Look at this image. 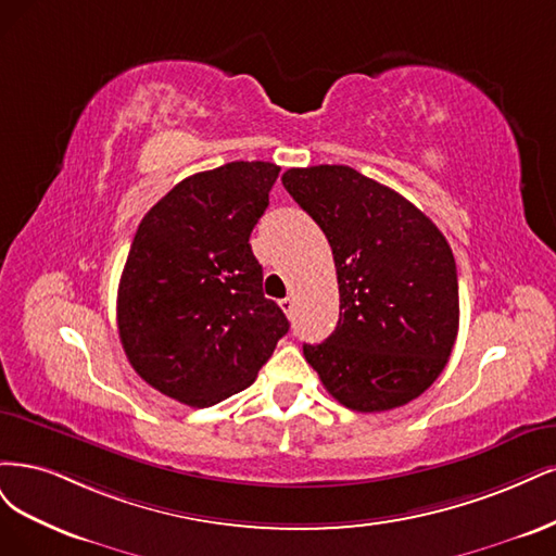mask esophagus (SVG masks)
<instances>
[{
	"instance_id": "obj_1",
	"label": "esophagus",
	"mask_w": 556,
	"mask_h": 556,
	"mask_svg": "<svg viewBox=\"0 0 556 556\" xmlns=\"http://www.w3.org/2000/svg\"><path fill=\"white\" fill-rule=\"evenodd\" d=\"M279 307L283 309L286 316H291V314H293V307H295V298H293V295H286L283 300H279Z\"/></svg>"
}]
</instances>
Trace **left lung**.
<instances>
[{
    "mask_svg": "<svg viewBox=\"0 0 556 556\" xmlns=\"http://www.w3.org/2000/svg\"><path fill=\"white\" fill-rule=\"evenodd\" d=\"M281 182L326 232L337 267V328L302 346L307 363L351 410L379 414L416 400L457 339L451 244L402 193L355 168H289Z\"/></svg>",
    "mask_w": 556,
    "mask_h": 556,
    "instance_id": "1",
    "label": "left lung"
}]
</instances>
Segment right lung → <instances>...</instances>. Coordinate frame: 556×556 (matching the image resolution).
I'll list each match as a JSON object with an SVG mask.
<instances>
[{"mask_svg": "<svg viewBox=\"0 0 556 556\" xmlns=\"http://www.w3.org/2000/svg\"><path fill=\"white\" fill-rule=\"evenodd\" d=\"M279 166L230 161L175 185L142 217L117 289V330L138 376L166 397L212 406L256 381L289 332L263 295L249 236Z\"/></svg>", "mask_w": 556, "mask_h": 556, "instance_id": "obj_1", "label": "right lung"}]
</instances>
